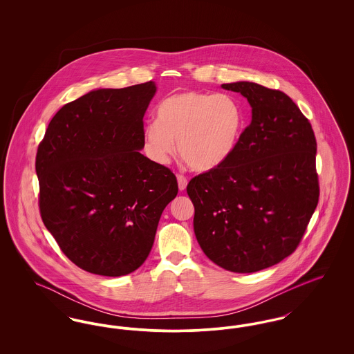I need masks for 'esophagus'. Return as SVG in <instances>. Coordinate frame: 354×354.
<instances>
[{
    "mask_svg": "<svg viewBox=\"0 0 354 354\" xmlns=\"http://www.w3.org/2000/svg\"><path fill=\"white\" fill-rule=\"evenodd\" d=\"M187 178L183 175H178V185H179V191H185V187H187Z\"/></svg>",
    "mask_w": 354,
    "mask_h": 354,
    "instance_id": "esophagus-1",
    "label": "esophagus"
}]
</instances>
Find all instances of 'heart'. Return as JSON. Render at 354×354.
<instances>
[{
    "label": "heart",
    "mask_w": 354,
    "mask_h": 354,
    "mask_svg": "<svg viewBox=\"0 0 354 354\" xmlns=\"http://www.w3.org/2000/svg\"><path fill=\"white\" fill-rule=\"evenodd\" d=\"M244 113L227 94L185 91L160 102L156 120L143 130L146 155L156 165H167L178 151L195 171H209L224 163L239 143Z\"/></svg>",
    "instance_id": "1"
}]
</instances>
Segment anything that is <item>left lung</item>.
Instances as JSON below:
<instances>
[{
    "label": "left lung",
    "instance_id": "8db88e82",
    "mask_svg": "<svg viewBox=\"0 0 354 354\" xmlns=\"http://www.w3.org/2000/svg\"><path fill=\"white\" fill-rule=\"evenodd\" d=\"M252 107L231 156L191 179L194 231L205 256L224 270L252 273L297 248L319 203L317 143L309 120L279 90L223 84Z\"/></svg>",
    "mask_w": 354,
    "mask_h": 354
}]
</instances>
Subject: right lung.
Masks as SVG:
<instances>
[{
  "instance_id": "obj_1",
  "label": "right lung",
  "mask_w": 354,
  "mask_h": 354,
  "mask_svg": "<svg viewBox=\"0 0 354 354\" xmlns=\"http://www.w3.org/2000/svg\"><path fill=\"white\" fill-rule=\"evenodd\" d=\"M155 93L152 81L93 90L53 117L38 146L42 221L62 252L90 273L138 270L178 195L175 175L140 153Z\"/></svg>"
}]
</instances>
